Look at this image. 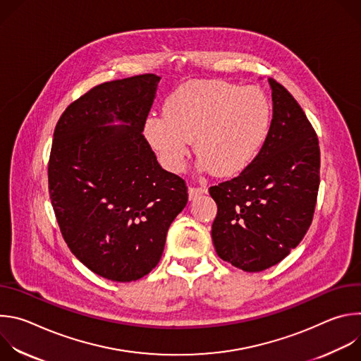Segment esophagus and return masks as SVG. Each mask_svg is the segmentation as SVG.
<instances>
[{
    "label": "esophagus",
    "mask_w": 361,
    "mask_h": 361,
    "mask_svg": "<svg viewBox=\"0 0 361 361\" xmlns=\"http://www.w3.org/2000/svg\"><path fill=\"white\" fill-rule=\"evenodd\" d=\"M205 192H207V188L205 187H192V185L188 187V198L190 200H195L198 195L205 194Z\"/></svg>",
    "instance_id": "1"
}]
</instances>
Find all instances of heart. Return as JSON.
<instances>
[{"label": "heart", "mask_w": 361, "mask_h": 361, "mask_svg": "<svg viewBox=\"0 0 361 361\" xmlns=\"http://www.w3.org/2000/svg\"><path fill=\"white\" fill-rule=\"evenodd\" d=\"M271 120V101L260 87L202 80L174 90L164 101L163 114L145 120L144 135L170 171L184 170L194 141L200 166L228 177L257 157Z\"/></svg>", "instance_id": "obj_1"}]
</instances>
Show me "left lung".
Here are the masks:
<instances>
[{"instance_id":"obj_1","label":"left lung","mask_w":361,"mask_h":361,"mask_svg":"<svg viewBox=\"0 0 361 361\" xmlns=\"http://www.w3.org/2000/svg\"><path fill=\"white\" fill-rule=\"evenodd\" d=\"M270 134L237 177L210 187L217 204L212 237L221 260L248 273L276 266L310 227L320 185L317 134L294 97L269 80Z\"/></svg>"}]
</instances>
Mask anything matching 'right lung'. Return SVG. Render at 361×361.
<instances>
[{
	"instance_id": "obj_1",
	"label": "right lung",
	"mask_w": 361,
	"mask_h": 361,
	"mask_svg": "<svg viewBox=\"0 0 361 361\" xmlns=\"http://www.w3.org/2000/svg\"><path fill=\"white\" fill-rule=\"evenodd\" d=\"M160 77L99 84L66 109L48 161L61 234L92 273L128 283L161 259L167 231L188 201L185 181L161 169L142 135ZM121 121L120 126H107Z\"/></svg>"
}]
</instances>
